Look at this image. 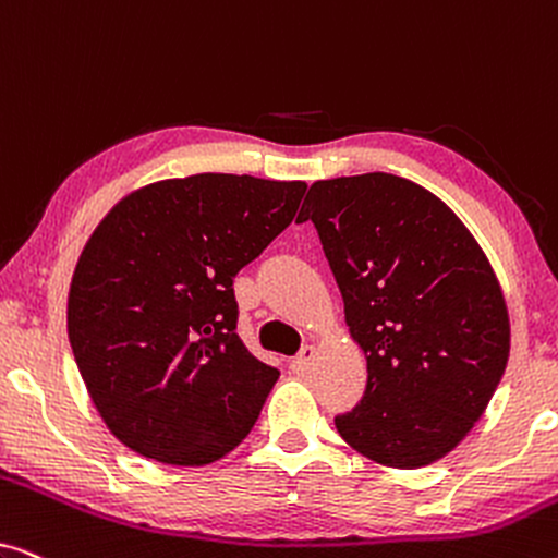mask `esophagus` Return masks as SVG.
Masks as SVG:
<instances>
[{
    "label": "esophagus",
    "mask_w": 558,
    "mask_h": 558,
    "mask_svg": "<svg viewBox=\"0 0 558 558\" xmlns=\"http://www.w3.org/2000/svg\"><path fill=\"white\" fill-rule=\"evenodd\" d=\"M312 357H315V348L304 345L300 353H296V357L292 361V365H289V368H292V373H307Z\"/></svg>",
    "instance_id": "esophagus-1"
}]
</instances>
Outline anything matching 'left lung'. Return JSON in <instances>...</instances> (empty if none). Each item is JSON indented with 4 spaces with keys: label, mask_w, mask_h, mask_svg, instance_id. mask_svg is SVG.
I'll use <instances>...</instances> for the list:
<instances>
[{
    "label": "left lung",
    "mask_w": 558,
    "mask_h": 558,
    "mask_svg": "<svg viewBox=\"0 0 558 558\" xmlns=\"http://www.w3.org/2000/svg\"><path fill=\"white\" fill-rule=\"evenodd\" d=\"M312 220L368 361L340 437L388 468L432 464L460 445L506 373L508 310L460 218L429 190L386 172L319 180Z\"/></svg>",
    "instance_id": "1"
}]
</instances>
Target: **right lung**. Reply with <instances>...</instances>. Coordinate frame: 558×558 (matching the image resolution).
Instances as JSON below:
<instances>
[{"instance_id": "add662e5", "label": "right lung", "mask_w": 558, "mask_h": 558, "mask_svg": "<svg viewBox=\"0 0 558 558\" xmlns=\"http://www.w3.org/2000/svg\"><path fill=\"white\" fill-rule=\"evenodd\" d=\"M307 185L193 174L126 195L90 235L68 340L98 414L136 454L210 464L254 429L279 371L243 345L233 279Z\"/></svg>"}]
</instances>
